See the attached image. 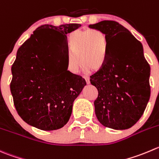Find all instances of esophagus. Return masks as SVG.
<instances>
[{"label":"esophagus","instance_id":"34e87169","mask_svg":"<svg viewBox=\"0 0 159 159\" xmlns=\"http://www.w3.org/2000/svg\"><path fill=\"white\" fill-rule=\"evenodd\" d=\"M84 78L85 79L86 82H87V84H89L90 83V80H89V78L88 76H84Z\"/></svg>","mask_w":159,"mask_h":159}]
</instances>
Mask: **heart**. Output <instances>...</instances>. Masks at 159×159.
Returning <instances> with one entry per match:
<instances>
[{
	"instance_id": "heart-1",
	"label": "heart",
	"mask_w": 159,
	"mask_h": 159,
	"mask_svg": "<svg viewBox=\"0 0 159 159\" xmlns=\"http://www.w3.org/2000/svg\"><path fill=\"white\" fill-rule=\"evenodd\" d=\"M109 50L107 35L99 29L75 30L68 37V53L67 67L70 72L76 74L80 63L85 68L98 70L106 63Z\"/></svg>"
}]
</instances>
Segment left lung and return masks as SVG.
Listing matches in <instances>:
<instances>
[{
	"label": "left lung",
	"mask_w": 159,
	"mask_h": 159,
	"mask_svg": "<svg viewBox=\"0 0 159 159\" xmlns=\"http://www.w3.org/2000/svg\"><path fill=\"white\" fill-rule=\"evenodd\" d=\"M89 28L103 31L109 39L106 63L90 77L98 92L95 115L106 127L130 128L143 115L151 95V68L142 44L116 21H102ZM119 34L122 36L117 39Z\"/></svg>",
	"instance_id": "obj_1"
}]
</instances>
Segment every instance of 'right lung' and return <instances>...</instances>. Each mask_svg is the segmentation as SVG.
I'll list each match as a JSON object with an SVG mask.
<instances>
[{
  "instance_id": "add662e5",
  "label": "right lung",
  "mask_w": 159,
  "mask_h": 159,
  "mask_svg": "<svg viewBox=\"0 0 159 159\" xmlns=\"http://www.w3.org/2000/svg\"><path fill=\"white\" fill-rule=\"evenodd\" d=\"M80 24L37 28L19 47L12 64L10 89L17 112L43 130H57L70 119L75 98L85 80L67 70V34Z\"/></svg>"
}]
</instances>
